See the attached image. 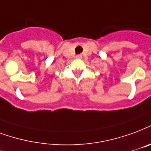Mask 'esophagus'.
I'll return each mask as SVG.
<instances>
[{"instance_id":"34e87169","label":"esophagus","mask_w":151,"mask_h":151,"mask_svg":"<svg viewBox=\"0 0 151 151\" xmlns=\"http://www.w3.org/2000/svg\"><path fill=\"white\" fill-rule=\"evenodd\" d=\"M77 58H81V56H80V55L77 56Z\"/></svg>"}]
</instances>
